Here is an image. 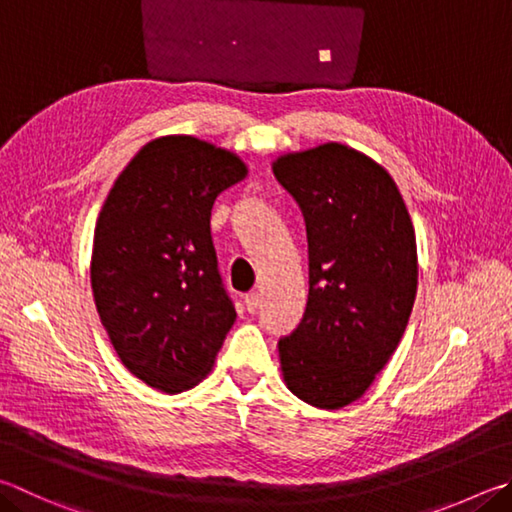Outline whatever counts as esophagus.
Listing matches in <instances>:
<instances>
[{"instance_id":"obj_1","label":"esophagus","mask_w":512,"mask_h":512,"mask_svg":"<svg viewBox=\"0 0 512 512\" xmlns=\"http://www.w3.org/2000/svg\"><path fill=\"white\" fill-rule=\"evenodd\" d=\"M244 304H246V309H248L250 313H255L257 306H259V295H257V293H248V295L244 297Z\"/></svg>"}]
</instances>
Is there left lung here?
I'll return each instance as SVG.
<instances>
[{
  "label": "left lung",
  "mask_w": 512,
  "mask_h": 512,
  "mask_svg": "<svg viewBox=\"0 0 512 512\" xmlns=\"http://www.w3.org/2000/svg\"><path fill=\"white\" fill-rule=\"evenodd\" d=\"M273 172L309 239V302L277 345L282 376L300 401L340 410L367 392L403 338L418 284L414 226L389 172L353 147L284 154Z\"/></svg>",
  "instance_id": "obj_1"
}]
</instances>
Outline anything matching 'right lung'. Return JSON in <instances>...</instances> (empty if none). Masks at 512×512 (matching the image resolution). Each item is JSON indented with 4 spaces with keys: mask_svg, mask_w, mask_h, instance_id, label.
<instances>
[{
    "mask_svg": "<svg viewBox=\"0 0 512 512\" xmlns=\"http://www.w3.org/2000/svg\"><path fill=\"white\" fill-rule=\"evenodd\" d=\"M246 174L217 145L161 136L127 163L98 215L91 288L100 322L123 365L165 394L201 383L235 324L210 215Z\"/></svg>",
    "mask_w": 512,
    "mask_h": 512,
    "instance_id": "obj_1",
    "label": "right lung"
}]
</instances>
